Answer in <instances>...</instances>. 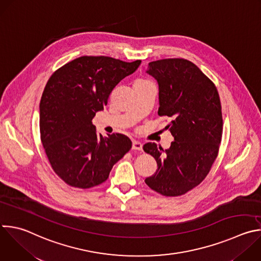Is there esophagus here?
<instances>
[{
  "instance_id": "obj_1",
  "label": "esophagus",
  "mask_w": 261,
  "mask_h": 261,
  "mask_svg": "<svg viewBox=\"0 0 261 261\" xmlns=\"http://www.w3.org/2000/svg\"><path fill=\"white\" fill-rule=\"evenodd\" d=\"M132 149H134V150H142V143L137 141V140H133V142H132Z\"/></svg>"
}]
</instances>
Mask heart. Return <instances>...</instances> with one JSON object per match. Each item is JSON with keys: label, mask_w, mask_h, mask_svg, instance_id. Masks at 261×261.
<instances>
[{"label": "heart", "mask_w": 261, "mask_h": 261, "mask_svg": "<svg viewBox=\"0 0 261 261\" xmlns=\"http://www.w3.org/2000/svg\"><path fill=\"white\" fill-rule=\"evenodd\" d=\"M135 83H148V81H146V80H142V79H139V80H137Z\"/></svg>", "instance_id": "obj_1"}]
</instances>
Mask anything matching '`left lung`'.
<instances>
[{
    "label": "left lung",
    "instance_id": "obj_1",
    "mask_svg": "<svg viewBox=\"0 0 261 261\" xmlns=\"http://www.w3.org/2000/svg\"><path fill=\"white\" fill-rule=\"evenodd\" d=\"M146 72L159 84L160 117L174 141L168 149L154 142L143 150L156 161L145 184L166 197H178L199 186L217 158L222 136V114L214 83L192 61L168 58L148 63Z\"/></svg>",
    "mask_w": 261,
    "mask_h": 261
}]
</instances>
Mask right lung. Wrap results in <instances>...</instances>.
<instances>
[{"mask_svg":"<svg viewBox=\"0 0 261 261\" xmlns=\"http://www.w3.org/2000/svg\"><path fill=\"white\" fill-rule=\"evenodd\" d=\"M141 60L81 56L48 80L40 102L41 141L56 174L68 186L90 189L105 182L132 146L126 135L97 134L92 119L108 105L115 87Z\"/></svg>","mask_w":261,"mask_h":261,"instance_id":"right-lung-1","label":"right lung"}]
</instances>
